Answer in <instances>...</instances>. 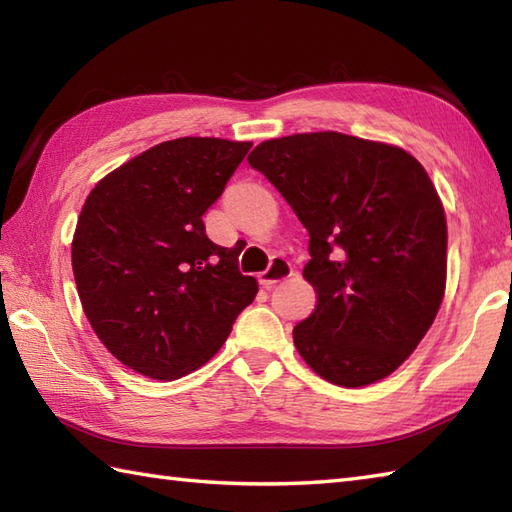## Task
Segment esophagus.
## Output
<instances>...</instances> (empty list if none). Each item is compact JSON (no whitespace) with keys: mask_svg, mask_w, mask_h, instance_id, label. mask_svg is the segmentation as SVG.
Returning <instances> with one entry per match:
<instances>
[{"mask_svg":"<svg viewBox=\"0 0 512 512\" xmlns=\"http://www.w3.org/2000/svg\"><path fill=\"white\" fill-rule=\"evenodd\" d=\"M288 277H292L290 262L284 257H275L264 273L259 275V284H262L266 290H270L275 284H279V281H284Z\"/></svg>","mask_w":512,"mask_h":512,"instance_id":"obj_1","label":"esophagus"}]
</instances>
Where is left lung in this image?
I'll use <instances>...</instances> for the list:
<instances>
[{
    "instance_id": "1",
    "label": "left lung",
    "mask_w": 512,
    "mask_h": 512,
    "mask_svg": "<svg viewBox=\"0 0 512 512\" xmlns=\"http://www.w3.org/2000/svg\"><path fill=\"white\" fill-rule=\"evenodd\" d=\"M248 162L310 233L317 308L292 330L303 361L341 387L396 372L447 286V217L427 171L405 149L339 132L266 140Z\"/></svg>"
}]
</instances>
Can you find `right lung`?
Returning a JSON list of instances; mask_svg holds the SVG:
<instances>
[{
	"label": "right lung",
	"mask_w": 512,
	"mask_h": 512,
	"mask_svg": "<svg viewBox=\"0 0 512 512\" xmlns=\"http://www.w3.org/2000/svg\"><path fill=\"white\" fill-rule=\"evenodd\" d=\"M253 143L176 138L151 147L96 184L72 239L85 317L134 372L173 380L224 345L257 295L237 250L213 244L202 215L220 198Z\"/></svg>",
	"instance_id": "right-lung-1"
}]
</instances>
